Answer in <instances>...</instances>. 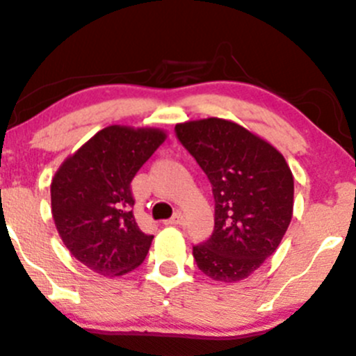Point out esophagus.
<instances>
[{"instance_id": "1", "label": "esophagus", "mask_w": 356, "mask_h": 356, "mask_svg": "<svg viewBox=\"0 0 356 356\" xmlns=\"http://www.w3.org/2000/svg\"><path fill=\"white\" fill-rule=\"evenodd\" d=\"M182 222H184V215L181 211H177L172 218L167 220L165 225H182Z\"/></svg>"}]
</instances>
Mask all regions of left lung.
I'll return each instance as SVG.
<instances>
[{
    "label": "left lung",
    "instance_id": "obj_1",
    "mask_svg": "<svg viewBox=\"0 0 356 356\" xmlns=\"http://www.w3.org/2000/svg\"><path fill=\"white\" fill-rule=\"evenodd\" d=\"M175 136L211 182L215 228L193 247L197 268L215 282L252 275L278 249L293 215V175L263 138L227 119L181 122Z\"/></svg>",
    "mask_w": 356,
    "mask_h": 356
}]
</instances>
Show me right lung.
<instances>
[{
  "label": "right lung",
  "instance_id": "add662e5",
  "mask_svg": "<svg viewBox=\"0 0 356 356\" xmlns=\"http://www.w3.org/2000/svg\"><path fill=\"white\" fill-rule=\"evenodd\" d=\"M162 129L107 126L68 156L51 182L52 218L80 263L104 276L140 266L153 235L133 215L131 181L165 141Z\"/></svg>",
  "mask_w": 356,
  "mask_h": 356
}]
</instances>
